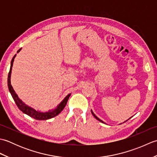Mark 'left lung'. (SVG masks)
<instances>
[{
    "label": "left lung",
    "mask_w": 157,
    "mask_h": 157,
    "mask_svg": "<svg viewBox=\"0 0 157 157\" xmlns=\"http://www.w3.org/2000/svg\"><path fill=\"white\" fill-rule=\"evenodd\" d=\"M91 113H92V114L93 115V116H94V117H95V118H96V119H97V120H98V121H101V122H102V123H105L104 121H102L101 119H99L98 117H96V115H94V113L92 112V110H91ZM130 118H131V117H130ZM130 118H129V119H130Z\"/></svg>",
    "instance_id": "left-lung-1"
}]
</instances>
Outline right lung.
Wrapping results in <instances>:
<instances>
[{
    "label": "right lung",
    "mask_w": 157,
    "mask_h": 157,
    "mask_svg": "<svg viewBox=\"0 0 157 157\" xmlns=\"http://www.w3.org/2000/svg\"><path fill=\"white\" fill-rule=\"evenodd\" d=\"M21 50V48L19 49L17 51V52H19ZM15 56H16V55H15V56H13L11 62V67H10V71L9 72V75H8V88L13 100H14V101L15 102L18 108L20 109V111H21L23 113H25V114L29 115V117H31L34 118L36 120H47V119L54 117L56 115H58L59 113L63 111V109L65 108L69 96H71V94H69L67 96L55 109H52V110H51V111H48L46 112H41V111H36V110H35L34 109H33L30 107V106H29L28 105H25V103L18 97L17 94H16L15 90L13 88V86L11 84V70H12L13 65V61H14V59Z\"/></svg>",
    "instance_id": "add662e5"
}]
</instances>
